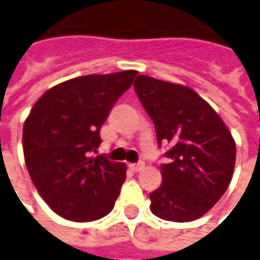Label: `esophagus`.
<instances>
[{
    "instance_id": "34e87169",
    "label": "esophagus",
    "mask_w": 260,
    "mask_h": 260,
    "mask_svg": "<svg viewBox=\"0 0 260 260\" xmlns=\"http://www.w3.org/2000/svg\"><path fill=\"white\" fill-rule=\"evenodd\" d=\"M145 167L144 162H138V164H131L129 168L134 171V172H139V171H142Z\"/></svg>"
}]
</instances>
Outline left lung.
I'll return each mask as SVG.
<instances>
[{"mask_svg":"<svg viewBox=\"0 0 260 260\" xmlns=\"http://www.w3.org/2000/svg\"><path fill=\"white\" fill-rule=\"evenodd\" d=\"M134 88L153 121L158 144H169L162 183L149 193L151 211L172 222L204 216L228 189L236 145L215 109L188 86L138 75Z\"/></svg>","mask_w":260,"mask_h":260,"instance_id":"left-lung-1","label":"left lung"}]
</instances>
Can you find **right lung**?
Instances as JSON below:
<instances>
[{
    "label": "right lung",
    "instance_id": "1",
    "mask_svg": "<svg viewBox=\"0 0 260 260\" xmlns=\"http://www.w3.org/2000/svg\"><path fill=\"white\" fill-rule=\"evenodd\" d=\"M137 71L85 75L52 86L35 102L24 122L22 148L32 183L59 216L92 222L107 216L126 167L91 156L101 126L131 85Z\"/></svg>",
    "mask_w": 260,
    "mask_h": 260
}]
</instances>
